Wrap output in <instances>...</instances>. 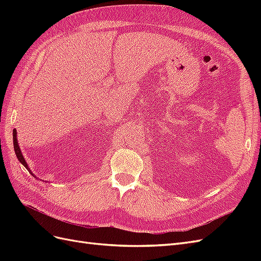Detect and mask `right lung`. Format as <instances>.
Returning <instances> with one entry per match:
<instances>
[{"mask_svg":"<svg viewBox=\"0 0 261 261\" xmlns=\"http://www.w3.org/2000/svg\"><path fill=\"white\" fill-rule=\"evenodd\" d=\"M13 143H14V150H15V153H16L17 159L19 160V162L23 165V167H25V168L31 173V174H33V172H31L30 168L28 167V164H27V162H26V160H25V158H23V155H22V153H21V150H20V148H19L18 140H17V132H16V129L13 130ZM33 176L37 177L35 174H33Z\"/></svg>","mask_w":261,"mask_h":261,"instance_id":"1","label":"right lung"}]
</instances>
